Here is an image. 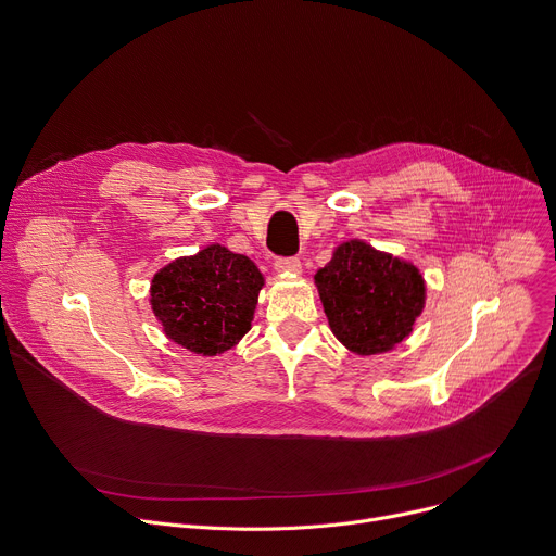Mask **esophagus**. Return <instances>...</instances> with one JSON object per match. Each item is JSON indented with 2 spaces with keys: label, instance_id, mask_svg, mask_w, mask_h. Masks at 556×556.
I'll list each match as a JSON object with an SVG mask.
<instances>
[{
  "label": "esophagus",
  "instance_id": "esophagus-1",
  "mask_svg": "<svg viewBox=\"0 0 556 556\" xmlns=\"http://www.w3.org/2000/svg\"><path fill=\"white\" fill-rule=\"evenodd\" d=\"M275 270L286 273V275H299L301 273V262H299V257H279L275 262Z\"/></svg>",
  "mask_w": 556,
  "mask_h": 556
}]
</instances>
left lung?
I'll return each mask as SVG.
<instances>
[{"label": "left lung", "mask_w": 556, "mask_h": 556, "mask_svg": "<svg viewBox=\"0 0 556 556\" xmlns=\"http://www.w3.org/2000/svg\"><path fill=\"white\" fill-rule=\"evenodd\" d=\"M314 283L334 337L361 356L407 339L425 307L420 270L361 240L341 244Z\"/></svg>", "instance_id": "8db88e82"}]
</instances>
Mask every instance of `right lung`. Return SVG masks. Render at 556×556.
<instances>
[{
  "label": "right lung",
  "mask_w": 556,
  "mask_h": 556,
  "mask_svg": "<svg viewBox=\"0 0 556 556\" xmlns=\"http://www.w3.org/2000/svg\"><path fill=\"white\" fill-rule=\"evenodd\" d=\"M262 286V273L247 255L211 244L155 273L151 307L174 343L215 356L251 330Z\"/></svg>",
  "instance_id": "1"
}]
</instances>
